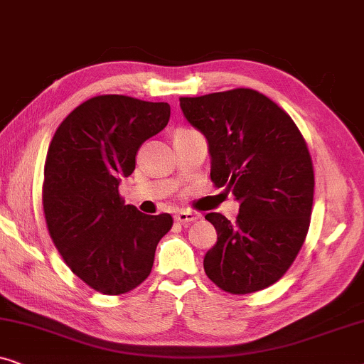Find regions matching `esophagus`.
<instances>
[{
	"label": "esophagus",
	"mask_w": 364,
	"mask_h": 364,
	"mask_svg": "<svg viewBox=\"0 0 364 364\" xmlns=\"http://www.w3.org/2000/svg\"><path fill=\"white\" fill-rule=\"evenodd\" d=\"M173 218H176V222H178V223H188V222L197 220L198 215L197 213L188 212V210H178Z\"/></svg>",
	"instance_id": "1"
}]
</instances>
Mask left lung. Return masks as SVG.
Returning <instances> with one entry per match:
<instances>
[{
  "mask_svg": "<svg viewBox=\"0 0 364 364\" xmlns=\"http://www.w3.org/2000/svg\"><path fill=\"white\" fill-rule=\"evenodd\" d=\"M181 109L207 139L212 182L240 202L235 223L205 215L217 230L203 258L207 277L232 295L263 290L285 275L310 227L315 173L305 139L253 89L181 97Z\"/></svg>",
  "mask_w": 364,
  "mask_h": 364,
  "instance_id": "left-lung-1",
  "label": "left lung"
}]
</instances>
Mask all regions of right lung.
<instances>
[{
    "mask_svg": "<svg viewBox=\"0 0 364 364\" xmlns=\"http://www.w3.org/2000/svg\"><path fill=\"white\" fill-rule=\"evenodd\" d=\"M171 106L106 94L61 122L44 164L48 230L74 275L104 295H122L149 277L168 213L126 205L119 182L136 168L139 147L167 126Z\"/></svg>",
    "mask_w": 364,
    "mask_h": 364,
    "instance_id": "right-lung-1",
    "label": "right lung"
}]
</instances>
